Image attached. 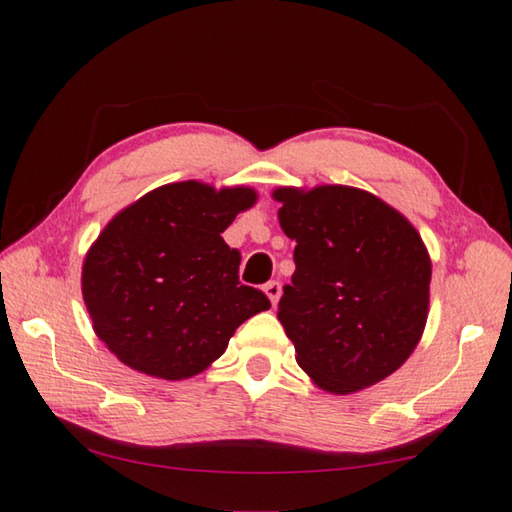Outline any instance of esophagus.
I'll use <instances>...</instances> for the list:
<instances>
[{
    "instance_id": "1",
    "label": "esophagus",
    "mask_w": 512,
    "mask_h": 512,
    "mask_svg": "<svg viewBox=\"0 0 512 512\" xmlns=\"http://www.w3.org/2000/svg\"><path fill=\"white\" fill-rule=\"evenodd\" d=\"M264 293H266V298L271 300V305L275 307L277 305V300H280V296H282V287H280V282H266L264 284Z\"/></svg>"
}]
</instances>
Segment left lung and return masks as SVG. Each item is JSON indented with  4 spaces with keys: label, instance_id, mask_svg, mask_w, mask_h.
Returning <instances> with one entry per match:
<instances>
[{
    "label": "left lung",
    "instance_id": "8db88e82",
    "mask_svg": "<svg viewBox=\"0 0 512 512\" xmlns=\"http://www.w3.org/2000/svg\"><path fill=\"white\" fill-rule=\"evenodd\" d=\"M273 198L296 241L277 318L298 366L332 395L393 375L427 325L431 257L420 232L366 189L277 187Z\"/></svg>",
    "mask_w": 512,
    "mask_h": 512
}]
</instances>
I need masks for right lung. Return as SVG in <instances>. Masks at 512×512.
<instances>
[{"label": "right lung", "mask_w": 512, "mask_h": 512, "mask_svg": "<svg viewBox=\"0 0 512 512\" xmlns=\"http://www.w3.org/2000/svg\"><path fill=\"white\" fill-rule=\"evenodd\" d=\"M257 203L253 187L169 183L117 212L90 246L81 291L94 334L128 368L180 381L210 368L235 329L271 309L239 282L221 232Z\"/></svg>", "instance_id": "right-lung-1"}]
</instances>
